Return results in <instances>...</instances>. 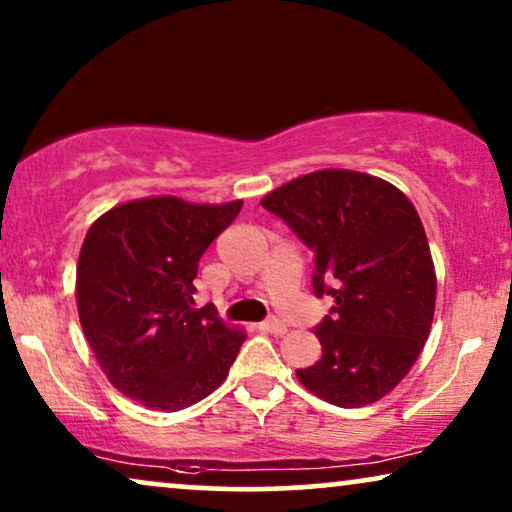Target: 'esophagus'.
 <instances>
[{
  "label": "esophagus",
  "instance_id": "esophagus-1",
  "mask_svg": "<svg viewBox=\"0 0 512 512\" xmlns=\"http://www.w3.org/2000/svg\"><path fill=\"white\" fill-rule=\"evenodd\" d=\"M261 328H263V331L272 333V335H284L286 331H289L284 321H279V319H268L265 324H261Z\"/></svg>",
  "mask_w": 512,
  "mask_h": 512
}]
</instances>
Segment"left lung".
Instances as JSON below:
<instances>
[{"mask_svg": "<svg viewBox=\"0 0 512 512\" xmlns=\"http://www.w3.org/2000/svg\"><path fill=\"white\" fill-rule=\"evenodd\" d=\"M314 251L312 286L335 300L317 326L321 359L300 384L338 408L387 396L431 333L436 268L417 209L394 184L317 170L261 200Z\"/></svg>", "mask_w": 512, "mask_h": 512, "instance_id": "8db88e82", "label": "left lung"}]
</instances>
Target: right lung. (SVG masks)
I'll use <instances>...</instances> for the list:
<instances>
[{
	"label": "right lung",
	"mask_w": 512,
	"mask_h": 512,
	"mask_svg": "<svg viewBox=\"0 0 512 512\" xmlns=\"http://www.w3.org/2000/svg\"><path fill=\"white\" fill-rule=\"evenodd\" d=\"M242 200L195 205L174 195L111 207L83 240L76 307L109 382L151 410L202 401L228 377L247 335L193 307V279L209 244Z\"/></svg>",
	"instance_id": "1"
}]
</instances>
